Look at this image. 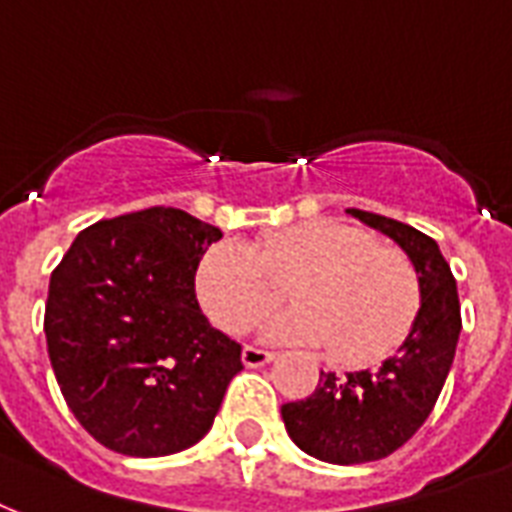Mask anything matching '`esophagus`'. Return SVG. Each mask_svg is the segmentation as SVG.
Segmentation results:
<instances>
[{
	"label": "esophagus",
	"instance_id": "obj_1",
	"mask_svg": "<svg viewBox=\"0 0 512 512\" xmlns=\"http://www.w3.org/2000/svg\"><path fill=\"white\" fill-rule=\"evenodd\" d=\"M272 359H275V353L264 351V348H256V345H245V348H242V361H245V367H264V364Z\"/></svg>",
	"mask_w": 512,
	"mask_h": 512
}]
</instances>
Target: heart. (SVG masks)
Segmentation results:
<instances>
[{
	"label": "heart",
	"instance_id": "1",
	"mask_svg": "<svg viewBox=\"0 0 512 512\" xmlns=\"http://www.w3.org/2000/svg\"><path fill=\"white\" fill-rule=\"evenodd\" d=\"M197 299L224 332H248L283 299L297 302L267 324L272 340L329 345L343 361H370L402 340L418 310V275L405 253L367 232L313 221L248 248L218 242L199 259Z\"/></svg>",
	"mask_w": 512,
	"mask_h": 512
}]
</instances>
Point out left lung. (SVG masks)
<instances>
[{"label":"left lung","mask_w":512,"mask_h":512,"mask_svg":"<svg viewBox=\"0 0 512 512\" xmlns=\"http://www.w3.org/2000/svg\"><path fill=\"white\" fill-rule=\"evenodd\" d=\"M348 213L410 256L421 305L402 345L378 367L345 375L321 372L310 397L280 407L288 437L329 464L378 461L402 448L432 413L461 332L459 291L437 242L386 215L356 207Z\"/></svg>","instance_id":"1"}]
</instances>
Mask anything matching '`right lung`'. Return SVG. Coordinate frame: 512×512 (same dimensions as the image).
Here are the masks:
<instances>
[{"instance_id":"add662e5","label":"right lung","mask_w":512,"mask_h":512,"mask_svg":"<svg viewBox=\"0 0 512 512\" xmlns=\"http://www.w3.org/2000/svg\"><path fill=\"white\" fill-rule=\"evenodd\" d=\"M218 226L178 207L96 221L51 275L45 340L80 426L124 456H169L199 443L240 343L199 310L194 275Z\"/></svg>"}]
</instances>
